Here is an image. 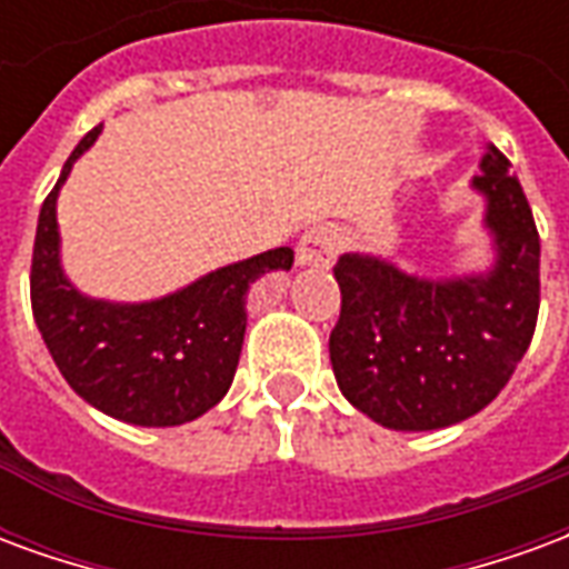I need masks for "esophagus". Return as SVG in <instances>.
Instances as JSON below:
<instances>
[{
    "mask_svg": "<svg viewBox=\"0 0 569 569\" xmlns=\"http://www.w3.org/2000/svg\"><path fill=\"white\" fill-rule=\"evenodd\" d=\"M341 252V237L329 224H317L301 234L296 247V261L301 268H329Z\"/></svg>",
    "mask_w": 569,
    "mask_h": 569,
    "instance_id": "1",
    "label": "esophagus"
}]
</instances>
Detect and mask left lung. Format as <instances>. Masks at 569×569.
<instances>
[{"mask_svg":"<svg viewBox=\"0 0 569 569\" xmlns=\"http://www.w3.org/2000/svg\"><path fill=\"white\" fill-rule=\"evenodd\" d=\"M509 158L488 146L472 188L497 264L488 273L420 280L375 256L335 264L341 317L329 335L347 402L387 429H441L490 406L530 347L539 313V234Z\"/></svg>","mask_w":569,"mask_h":569,"instance_id":"obj_1","label":"left lung"}]
</instances>
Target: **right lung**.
I'll return each instance as SVG.
<instances>
[{"mask_svg": "<svg viewBox=\"0 0 569 569\" xmlns=\"http://www.w3.org/2000/svg\"><path fill=\"white\" fill-rule=\"evenodd\" d=\"M100 130L103 124L84 133L39 212L30 271L32 317L60 375L84 402L137 427H179L228 393L247 332L249 286L261 273L289 271L296 252L268 249L142 305L81 296L60 268L57 194Z\"/></svg>", "mask_w": 569, "mask_h": 569, "instance_id": "1", "label": "right lung"}]
</instances>
